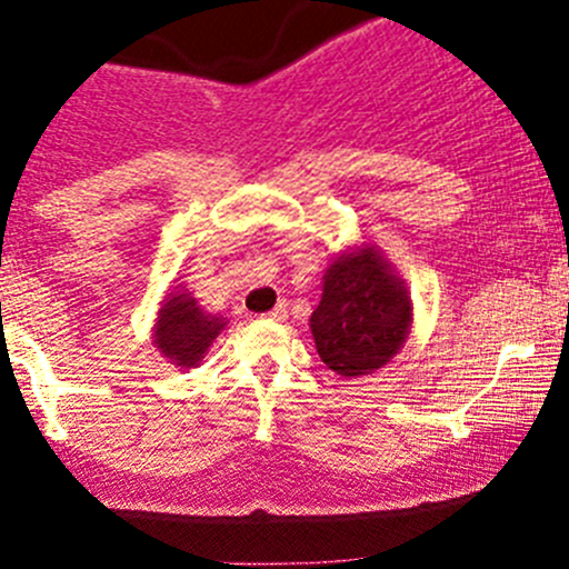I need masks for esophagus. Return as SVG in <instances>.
Masks as SVG:
<instances>
[{
  "instance_id": "34e87169",
  "label": "esophagus",
  "mask_w": 569,
  "mask_h": 569,
  "mask_svg": "<svg viewBox=\"0 0 569 569\" xmlns=\"http://www.w3.org/2000/svg\"><path fill=\"white\" fill-rule=\"evenodd\" d=\"M286 317H289V308H286V302H278V306L267 313V319H272V321H283Z\"/></svg>"
}]
</instances>
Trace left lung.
Returning <instances> with one entry per match:
<instances>
[{
  "label": "left lung",
  "instance_id": "8db88e82",
  "mask_svg": "<svg viewBox=\"0 0 569 569\" xmlns=\"http://www.w3.org/2000/svg\"><path fill=\"white\" fill-rule=\"evenodd\" d=\"M410 311L405 286L375 250L341 256L327 269L311 317L319 358L341 377L382 369L405 343Z\"/></svg>",
  "mask_w": 569,
  "mask_h": 569
}]
</instances>
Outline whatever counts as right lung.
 Listing matches in <instances>:
<instances>
[{
  "mask_svg": "<svg viewBox=\"0 0 569 569\" xmlns=\"http://www.w3.org/2000/svg\"><path fill=\"white\" fill-rule=\"evenodd\" d=\"M222 330V321L206 317L189 295H170L164 300L157 321V347L173 360L176 366H194L217 332Z\"/></svg>",
  "mask_w": 569,
  "mask_h": 569,
  "instance_id": "1",
  "label": "right lung"
}]
</instances>
